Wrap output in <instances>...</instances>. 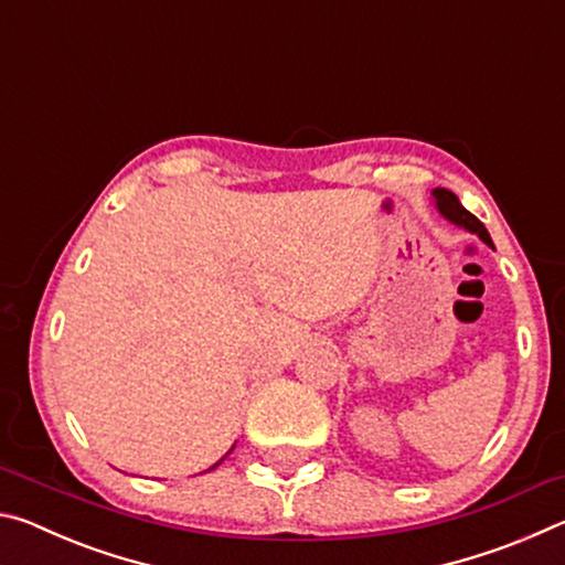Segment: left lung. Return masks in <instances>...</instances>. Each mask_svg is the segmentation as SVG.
Masks as SVG:
<instances>
[{
    "label": "left lung",
    "instance_id": "left-lung-1",
    "mask_svg": "<svg viewBox=\"0 0 565 565\" xmlns=\"http://www.w3.org/2000/svg\"><path fill=\"white\" fill-rule=\"evenodd\" d=\"M434 199H436V209L448 218V222H454L456 226L466 228V232L476 234L478 238H481V242L493 246L489 232H486V226L478 222V218L471 212H466V209L461 206V202H458V196L454 194V191L434 189Z\"/></svg>",
    "mask_w": 565,
    "mask_h": 565
}]
</instances>
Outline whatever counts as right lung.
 Returning a JSON list of instances; mask_svg holds the SVG:
<instances>
[{
  "instance_id": "obj_1",
  "label": "right lung",
  "mask_w": 565,
  "mask_h": 565,
  "mask_svg": "<svg viewBox=\"0 0 565 565\" xmlns=\"http://www.w3.org/2000/svg\"><path fill=\"white\" fill-rule=\"evenodd\" d=\"M232 451H234V448H232ZM232 451H228V454H232ZM228 454H226V456H228ZM226 456H224V458H226ZM224 458H222V461H224ZM222 461H218V463H222ZM218 463H214V466H212V468H209V471H214V468H216V466H218Z\"/></svg>"
}]
</instances>
